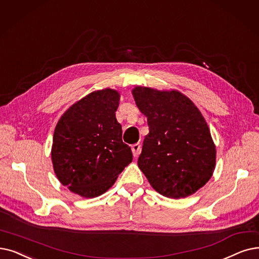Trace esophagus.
<instances>
[{
  "label": "esophagus",
  "instance_id": "obj_1",
  "mask_svg": "<svg viewBox=\"0 0 259 259\" xmlns=\"http://www.w3.org/2000/svg\"><path fill=\"white\" fill-rule=\"evenodd\" d=\"M131 150H132L133 155L136 156V157H138L139 154H140V151H141V145L139 143L138 144H133L131 146Z\"/></svg>",
  "mask_w": 259,
  "mask_h": 259
}]
</instances>
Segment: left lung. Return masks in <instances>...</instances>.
I'll list each match as a JSON object with an SVG mask.
<instances>
[{
	"label": "left lung",
	"instance_id": "8db88e82",
	"mask_svg": "<svg viewBox=\"0 0 259 259\" xmlns=\"http://www.w3.org/2000/svg\"><path fill=\"white\" fill-rule=\"evenodd\" d=\"M132 95L149 126L138 160L140 169L164 197L195 194L216 167V146L203 115L177 90L136 87Z\"/></svg>",
	"mask_w": 259,
	"mask_h": 259
}]
</instances>
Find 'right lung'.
Returning <instances> with one entry per match:
<instances>
[{
	"instance_id": "add662e5",
	"label": "right lung",
	"mask_w": 259,
	"mask_h": 259,
	"mask_svg": "<svg viewBox=\"0 0 259 259\" xmlns=\"http://www.w3.org/2000/svg\"><path fill=\"white\" fill-rule=\"evenodd\" d=\"M119 98L113 89L94 91L72 105L56 125L51 152L54 171L78 196L103 195L132 162L115 116Z\"/></svg>"
}]
</instances>
